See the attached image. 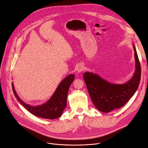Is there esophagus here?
<instances>
[{"label": "esophagus", "instance_id": "esophagus-1", "mask_svg": "<svg viewBox=\"0 0 148 148\" xmlns=\"http://www.w3.org/2000/svg\"><path fill=\"white\" fill-rule=\"evenodd\" d=\"M76 69L77 72L80 73L81 72H82V71H84L85 68H84V66H83L82 64H78V65L77 66L76 68Z\"/></svg>", "mask_w": 148, "mask_h": 148}]
</instances>
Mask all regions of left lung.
Segmentation results:
<instances>
[{
    "label": "left lung",
    "mask_w": 148,
    "mask_h": 148,
    "mask_svg": "<svg viewBox=\"0 0 148 148\" xmlns=\"http://www.w3.org/2000/svg\"><path fill=\"white\" fill-rule=\"evenodd\" d=\"M135 72L129 81L123 84H113L92 72H85L84 79L95 106L101 112L108 113L121 108L132 97L139 86L141 67L134 44Z\"/></svg>",
    "instance_id": "left-lung-1"
}]
</instances>
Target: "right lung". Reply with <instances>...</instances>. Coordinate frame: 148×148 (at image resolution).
<instances>
[{
  "instance_id": "add662e5",
  "label": "right lung",
  "mask_w": 148,
  "mask_h": 148,
  "mask_svg": "<svg viewBox=\"0 0 148 148\" xmlns=\"http://www.w3.org/2000/svg\"><path fill=\"white\" fill-rule=\"evenodd\" d=\"M75 79L73 74L69 75L59 85L55 92L48 101L40 106H34L25 103L15 91L13 83L12 90L16 99L30 113L34 115L48 119H54L60 117L66 106L69 88Z\"/></svg>"
}]
</instances>
